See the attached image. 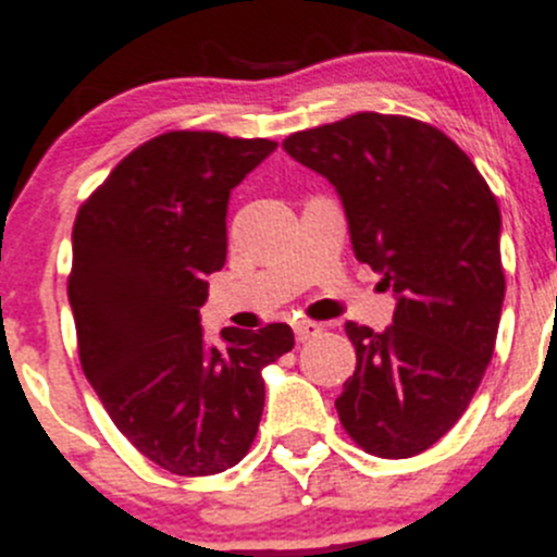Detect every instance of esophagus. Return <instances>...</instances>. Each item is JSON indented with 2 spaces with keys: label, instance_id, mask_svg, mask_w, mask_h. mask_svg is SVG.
I'll return each mask as SVG.
<instances>
[{
  "label": "esophagus",
  "instance_id": "esophagus-1",
  "mask_svg": "<svg viewBox=\"0 0 557 557\" xmlns=\"http://www.w3.org/2000/svg\"><path fill=\"white\" fill-rule=\"evenodd\" d=\"M294 331H296V339L307 342V339H312V336H318L320 331H323V325L314 323V320L299 318V320H294Z\"/></svg>",
  "mask_w": 557,
  "mask_h": 557
}]
</instances>
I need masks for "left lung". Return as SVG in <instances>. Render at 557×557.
I'll use <instances>...</instances> for the list:
<instances>
[{"label":"left lung","instance_id":"8db88e82","mask_svg":"<svg viewBox=\"0 0 557 557\" xmlns=\"http://www.w3.org/2000/svg\"><path fill=\"white\" fill-rule=\"evenodd\" d=\"M283 148L334 185L352 252L396 296L383 334L345 325L356 372L336 398L342 425L380 458L429 450L466 412L496 347V196L447 134L414 117L358 112Z\"/></svg>","mask_w":557,"mask_h":557}]
</instances>
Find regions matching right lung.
<instances>
[{
    "label": "right lung",
    "mask_w": 557,
    "mask_h": 557,
    "mask_svg": "<svg viewBox=\"0 0 557 557\" xmlns=\"http://www.w3.org/2000/svg\"><path fill=\"white\" fill-rule=\"evenodd\" d=\"M277 143L170 132L128 153L77 212L70 305L83 372L145 458L180 476L232 469L256 440L263 367L294 347L285 323L223 329L199 307L226 263L232 188Z\"/></svg>",
    "instance_id": "obj_1"
}]
</instances>
